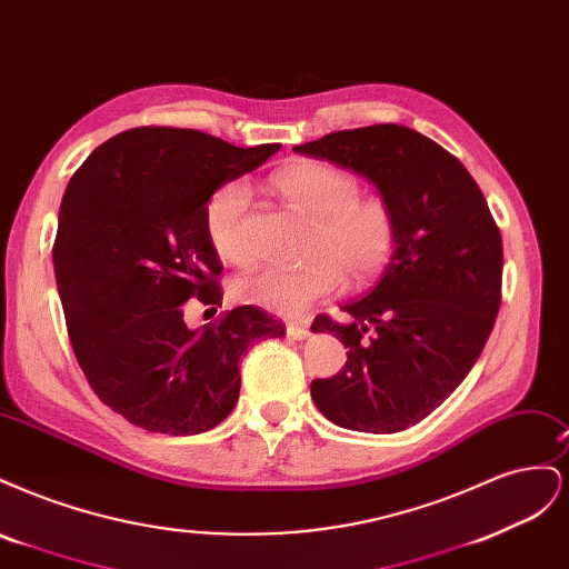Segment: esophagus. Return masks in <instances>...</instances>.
<instances>
[{
  "label": "esophagus",
  "instance_id": "1",
  "mask_svg": "<svg viewBox=\"0 0 569 569\" xmlns=\"http://www.w3.org/2000/svg\"><path fill=\"white\" fill-rule=\"evenodd\" d=\"M308 335H311V330H308L306 322H297V320H289L287 322V337L289 339H308Z\"/></svg>",
  "mask_w": 569,
  "mask_h": 569
}]
</instances>
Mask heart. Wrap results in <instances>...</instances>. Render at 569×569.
Wrapping results in <instances>:
<instances>
[{"mask_svg": "<svg viewBox=\"0 0 569 569\" xmlns=\"http://www.w3.org/2000/svg\"><path fill=\"white\" fill-rule=\"evenodd\" d=\"M274 189L291 209L316 220L308 242L311 263L301 268H258L234 282V297L270 313L299 316L332 297L343 272L356 284L380 274L396 249V216L380 194H358V180L337 166L297 161L274 176ZM249 187L228 182L206 203V234L216 253L232 266L251 261L247 230Z\"/></svg>", "mask_w": 569, "mask_h": 569, "instance_id": "obj_1", "label": "heart"}]
</instances>
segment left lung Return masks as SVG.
Instances as JSON below:
<instances>
[{
  "instance_id": "left-lung-1",
  "label": "left lung",
  "mask_w": 569,
  "mask_h": 569,
  "mask_svg": "<svg viewBox=\"0 0 569 569\" xmlns=\"http://www.w3.org/2000/svg\"><path fill=\"white\" fill-rule=\"evenodd\" d=\"M295 151L363 176L393 209L380 282L341 306L349 322L320 316L311 327L349 349L311 396L339 427L401 432L449 399L485 349L501 306V232L465 166L406 126L339 130Z\"/></svg>"
}]
</instances>
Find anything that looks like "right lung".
Segmentation results:
<instances>
[{"instance_id":"right-lung-1","label":"right lung","mask_w":569,"mask_h":569,"mask_svg":"<svg viewBox=\"0 0 569 569\" xmlns=\"http://www.w3.org/2000/svg\"><path fill=\"white\" fill-rule=\"evenodd\" d=\"M278 149L134 128L97 147L66 187L54 274L68 337L99 399L147 432L189 437L220 425L239 399V358L284 335L253 306L184 325L189 299H222L206 203Z\"/></svg>"}]
</instances>
